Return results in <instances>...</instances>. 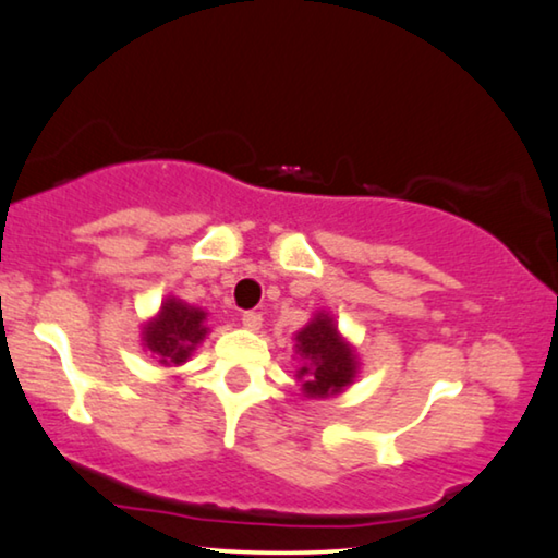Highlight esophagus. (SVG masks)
<instances>
[{"mask_svg": "<svg viewBox=\"0 0 558 558\" xmlns=\"http://www.w3.org/2000/svg\"><path fill=\"white\" fill-rule=\"evenodd\" d=\"M242 326L250 328V331H257L263 326V313L260 311H245L242 313Z\"/></svg>", "mask_w": 558, "mask_h": 558, "instance_id": "1", "label": "esophagus"}]
</instances>
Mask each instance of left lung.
<instances>
[{"mask_svg": "<svg viewBox=\"0 0 558 558\" xmlns=\"http://www.w3.org/2000/svg\"><path fill=\"white\" fill-rule=\"evenodd\" d=\"M298 354L305 359V364L298 372V379H303V391L308 397H328L349 387L356 374L354 351L349 343L341 341L333 320L320 313L313 318L303 331H298Z\"/></svg>", "mask_w": 558, "mask_h": 558, "instance_id": "8db88e82", "label": "left lung"}]
</instances>
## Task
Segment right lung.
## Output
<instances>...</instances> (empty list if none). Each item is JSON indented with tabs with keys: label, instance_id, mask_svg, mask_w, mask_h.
<instances>
[{
	"label": "right lung",
	"instance_id": "add662e5",
	"mask_svg": "<svg viewBox=\"0 0 558 558\" xmlns=\"http://www.w3.org/2000/svg\"><path fill=\"white\" fill-rule=\"evenodd\" d=\"M204 318H207L204 311L177 301V298H169L161 305L159 318H154L144 328L148 351H154L161 364H182L207 333Z\"/></svg>",
	"mask_w": 558,
	"mask_h": 558
}]
</instances>
